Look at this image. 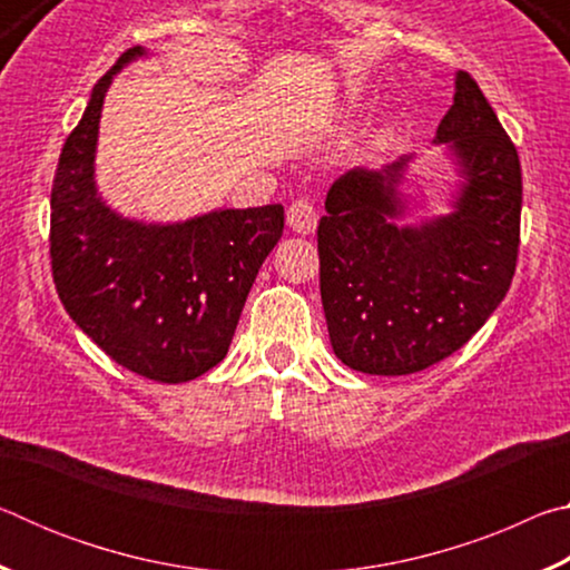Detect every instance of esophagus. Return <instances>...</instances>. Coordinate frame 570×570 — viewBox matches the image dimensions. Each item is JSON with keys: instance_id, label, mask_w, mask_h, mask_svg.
Returning a JSON list of instances; mask_svg holds the SVG:
<instances>
[{"instance_id": "1", "label": "esophagus", "mask_w": 570, "mask_h": 570, "mask_svg": "<svg viewBox=\"0 0 570 570\" xmlns=\"http://www.w3.org/2000/svg\"><path fill=\"white\" fill-rule=\"evenodd\" d=\"M286 220H288V226H292V230L306 236L316 228L320 214H316V206L312 204V198H296L286 210Z\"/></svg>"}]
</instances>
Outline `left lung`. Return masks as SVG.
Here are the masks:
<instances>
[{
	"label": "left lung",
	"instance_id": "1",
	"mask_svg": "<svg viewBox=\"0 0 570 570\" xmlns=\"http://www.w3.org/2000/svg\"><path fill=\"white\" fill-rule=\"evenodd\" d=\"M435 142L460 166L452 214L400 226L412 160L352 168L326 193L320 286L334 354L364 374L422 372L458 352L508 294L520 244L523 176L513 140L468 72Z\"/></svg>",
	"mask_w": 570,
	"mask_h": 570
}]
</instances>
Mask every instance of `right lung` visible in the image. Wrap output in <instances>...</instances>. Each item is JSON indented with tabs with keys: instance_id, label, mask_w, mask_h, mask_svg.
<instances>
[{
	"instance_id": "add662e5",
	"label": "right lung",
	"mask_w": 570,
	"mask_h": 570,
	"mask_svg": "<svg viewBox=\"0 0 570 570\" xmlns=\"http://www.w3.org/2000/svg\"><path fill=\"white\" fill-rule=\"evenodd\" d=\"M122 52L67 135L52 183L50 256L60 302L100 350L140 377L178 384L224 360L256 274L284 234V206L210 210L183 224L122 218L95 186V148Z\"/></svg>"
}]
</instances>
